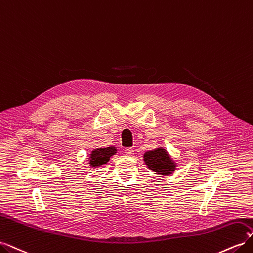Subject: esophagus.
Returning <instances> with one entry per match:
<instances>
[{
    "label": "esophagus",
    "instance_id": "1",
    "mask_svg": "<svg viewBox=\"0 0 253 253\" xmlns=\"http://www.w3.org/2000/svg\"><path fill=\"white\" fill-rule=\"evenodd\" d=\"M133 152H134V150L132 148H126L125 149V153H126V154H127V155L133 154Z\"/></svg>",
    "mask_w": 253,
    "mask_h": 253
}]
</instances>
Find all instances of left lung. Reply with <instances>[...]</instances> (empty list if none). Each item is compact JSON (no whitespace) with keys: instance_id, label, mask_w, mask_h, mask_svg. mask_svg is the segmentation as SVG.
<instances>
[{"instance_id":"8db88e82","label":"left lung","mask_w":253,"mask_h":253,"mask_svg":"<svg viewBox=\"0 0 253 253\" xmlns=\"http://www.w3.org/2000/svg\"><path fill=\"white\" fill-rule=\"evenodd\" d=\"M144 162L150 170L162 175L171 174L175 169V164L165 149H156L147 152L144 154Z\"/></svg>"}]
</instances>
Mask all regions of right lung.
I'll return each mask as SVG.
<instances>
[{
    "instance_id": "obj_1",
    "label": "right lung",
    "mask_w": 253,
    "mask_h": 253,
    "mask_svg": "<svg viewBox=\"0 0 253 253\" xmlns=\"http://www.w3.org/2000/svg\"><path fill=\"white\" fill-rule=\"evenodd\" d=\"M116 153V149L113 147L104 148V149H97L91 152L90 154V165L93 167L102 166L110 160V157Z\"/></svg>"
}]
</instances>
